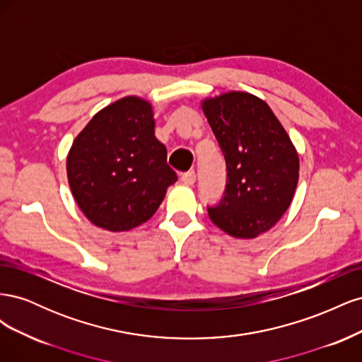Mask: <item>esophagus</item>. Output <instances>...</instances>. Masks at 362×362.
<instances>
[{
	"label": "esophagus",
	"instance_id": "34e87169",
	"mask_svg": "<svg viewBox=\"0 0 362 362\" xmlns=\"http://www.w3.org/2000/svg\"><path fill=\"white\" fill-rule=\"evenodd\" d=\"M181 181H182L185 185H193L194 181H196V173H194V170L184 172V173L181 175Z\"/></svg>",
	"mask_w": 362,
	"mask_h": 362
}]
</instances>
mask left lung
Wrapping results in <instances>:
<instances>
[{
	"instance_id": "1",
	"label": "left lung",
	"mask_w": 362,
	"mask_h": 362,
	"mask_svg": "<svg viewBox=\"0 0 362 362\" xmlns=\"http://www.w3.org/2000/svg\"><path fill=\"white\" fill-rule=\"evenodd\" d=\"M226 163L225 196L211 222L235 238H255L288 210L299 181V154L272 108L247 92L201 103Z\"/></svg>"
}]
</instances>
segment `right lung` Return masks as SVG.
<instances>
[{
	"mask_svg": "<svg viewBox=\"0 0 362 362\" xmlns=\"http://www.w3.org/2000/svg\"><path fill=\"white\" fill-rule=\"evenodd\" d=\"M75 202L107 231H128L154 216L178 180L156 137L149 101L125 96L98 112L75 137L66 160Z\"/></svg>",
	"mask_w": 362,
	"mask_h": 362,
	"instance_id": "right-lung-1",
	"label": "right lung"
}]
</instances>
